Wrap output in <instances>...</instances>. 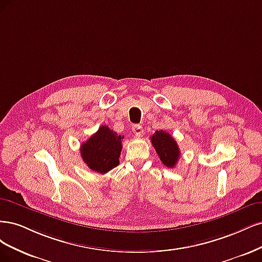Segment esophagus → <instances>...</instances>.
I'll return each instance as SVG.
<instances>
[{"label": "esophagus", "mask_w": 262, "mask_h": 262, "mask_svg": "<svg viewBox=\"0 0 262 262\" xmlns=\"http://www.w3.org/2000/svg\"><path fill=\"white\" fill-rule=\"evenodd\" d=\"M133 132L135 134V136L137 137H141L142 134H143V129H142V126L139 124H135L133 126Z\"/></svg>", "instance_id": "34e87169"}]
</instances>
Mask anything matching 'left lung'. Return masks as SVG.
<instances>
[{
    "instance_id": "left-lung-1",
    "label": "left lung",
    "mask_w": 262,
    "mask_h": 262,
    "mask_svg": "<svg viewBox=\"0 0 262 262\" xmlns=\"http://www.w3.org/2000/svg\"><path fill=\"white\" fill-rule=\"evenodd\" d=\"M151 142L161 162L167 167H174L180 159V149L171 135L164 130H157L151 137Z\"/></svg>"
}]
</instances>
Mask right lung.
<instances>
[{
	"label": "right lung",
	"instance_id": "1",
	"mask_svg": "<svg viewBox=\"0 0 262 262\" xmlns=\"http://www.w3.org/2000/svg\"><path fill=\"white\" fill-rule=\"evenodd\" d=\"M124 136L116 134L108 126L102 125L96 134L80 147V155L91 171L107 173L119 165Z\"/></svg>",
	"mask_w": 262,
	"mask_h": 262
}]
</instances>
